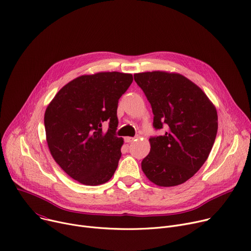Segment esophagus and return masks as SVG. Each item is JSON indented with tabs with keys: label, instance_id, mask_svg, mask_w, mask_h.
<instances>
[{
	"label": "esophagus",
	"instance_id": "esophagus-1",
	"mask_svg": "<svg viewBox=\"0 0 251 251\" xmlns=\"http://www.w3.org/2000/svg\"><path fill=\"white\" fill-rule=\"evenodd\" d=\"M134 140H135L134 137H125V142H127V143H131Z\"/></svg>",
	"mask_w": 251,
	"mask_h": 251
}]
</instances>
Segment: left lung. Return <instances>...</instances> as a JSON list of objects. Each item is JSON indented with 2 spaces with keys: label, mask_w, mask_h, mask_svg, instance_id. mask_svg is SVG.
Here are the masks:
<instances>
[{
  "label": "left lung",
  "mask_w": 251,
  "mask_h": 251,
  "mask_svg": "<svg viewBox=\"0 0 251 251\" xmlns=\"http://www.w3.org/2000/svg\"><path fill=\"white\" fill-rule=\"evenodd\" d=\"M153 111V126L166 132L149 139L141 168L155 185L176 186L190 179L207 160L215 141L218 117L203 91L179 73L134 74Z\"/></svg>",
  "instance_id": "8db88e82"
}]
</instances>
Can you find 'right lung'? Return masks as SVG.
<instances>
[{
    "label": "right lung",
    "mask_w": 251,
    "mask_h": 251,
    "mask_svg": "<svg viewBox=\"0 0 251 251\" xmlns=\"http://www.w3.org/2000/svg\"><path fill=\"white\" fill-rule=\"evenodd\" d=\"M132 82V74L120 72L82 75L62 87L45 111L50 153L79 183L97 186L115 173L124 143L115 136L118 100Z\"/></svg>",
    "instance_id": "1"
}]
</instances>
